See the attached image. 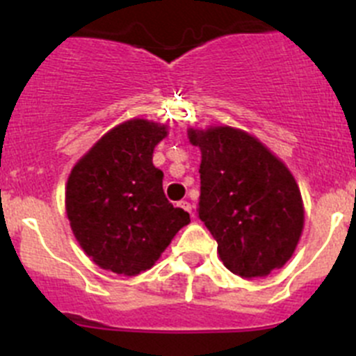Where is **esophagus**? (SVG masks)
Instances as JSON below:
<instances>
[{"label": "esophagus", "instance_id": "esophagus-1", "mask_svg": "<svg viewBox=\"0 0 356 356\" xmlns=\"http://www.w3.org/2000/svg\"><path fill=\"white\" fill-rule=\"evenodd\" d=\"M179 207H181V209H184L186 212H189V213L193 212V207H191V203H189V202H179Z\"/></svg>", "mask_w": 356, "mask_h": 356}]
</instances>
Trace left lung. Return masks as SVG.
<instances>
[{
    "mask_svg": "<svg viewBox=\"0 0 356 356\" xmlns=\"http://www.w3.org/2000/svg\"><path fill=\"white\" fill-rule=\"evenodd\" d=\"M202 151L200 219L231 273L268 277L294 254L305 227L301 191L287 165L233 127L189 129Z\"/></svg>",
    "mask_w": 356,
    "mask_h": 356,
    "instance_id": "left-lung-1",
    "label": "left lung"
}]
</instances>
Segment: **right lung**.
<instances>
[{
	"label": "right lung",
	"instance_id": "add662e5",
	"mask_svg": "<svg viewBox=\"0 0 356 356\" xmlns=\"http://www.w3.org/2000/svg\"><path fill=\"white\" fill-rule=\"evenodd\" d=\"M167 125L134 118L101 137L72 167L65 213L85 254L102 270L136 277L153 268L189 213L163 193L153 151Z\"/></svg>",
	"mask_w": 356,
	"mask_h": 356
}]
</instances>
